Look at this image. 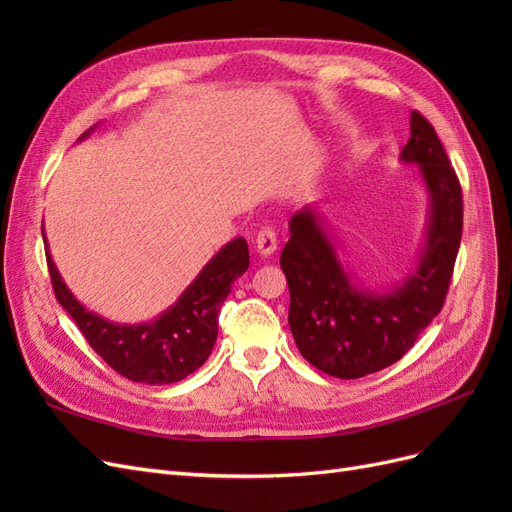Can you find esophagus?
Instances as JSON below:
<instances>
[{
    "instance_id": "obj_1",
    "label": "esophagus",
    "mask_w": 512,
    "mask_h": 512,
    "mask_svg": "<svg viewBox=\"0 0 512 512\" xmlns=\"http://www.w3.org/2000/svg\"><path fill=\"white\" fill-rule=\"evenodd\" d=\"M256 250L260 256H271L277 250V232L271 226H262L256 235Z\"/></svg>"
}]
</instances>
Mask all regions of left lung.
Returning a JSON list of instances; mask_svg holds the SVG:
<instances>
[{
  "mask_svg": "<svg viewBox=\"0 0 512 512\" xmlns=\"http://www.w3.org/2000/svg\"><path fill=\"white\" fill-rule=\"evenodd\" d=\"M401 160L421 170L429 224L416 271L389 292L352 284L312 207L290 220L280 265L290 288L294 344L305 361L342 380L397 363L440 314L453 277L463 230L461 185L436 130L418 111L410 115Z\"/></svg>",
  "mask_w": 512,
  "mask_h": 512,
  "instance_id": "8db88e82",
  "label": "left lung"
}]
</instances>
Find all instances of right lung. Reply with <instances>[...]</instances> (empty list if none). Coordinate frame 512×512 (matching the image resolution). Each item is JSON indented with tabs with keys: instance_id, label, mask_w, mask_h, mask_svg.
<instances>
[{
	"instance_id": "obj_1",
	"label": "right lung",
	"mask_w": 512,
	"mask_h": 512,
	"mask_svg": "<svg viewBox=\"0 0 512 512\" xmlns=\"http://www.w3.org/2000/svg\"><path fill=\"white\" fill-rule=\"evenodd\" d=\"M89 128L81 138L89 136ZM44 237V232H42ZM46 239V237H44ZM46 265L59 305L81 329L89 346L108 367L134 382L173 384L203 365L218 339V314L232 284L250 267V252L243 237L232 239L215 254L196 280L183 290L175 305L162 316L143 324H115L87 309L61 280L44 241Z\"/></svg>"
}]
</instances>
